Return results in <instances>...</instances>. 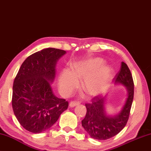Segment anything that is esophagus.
Here are the masks:
<instances>
[{
	"label": "esophagus",
	"instance_id": "1",
	"mask_svg": "<svg viewBox=\"0 0 151 151\" xmlns=\"http://www.w3.org/2000/svg\"><path fill=\"white\" fill-rule=\"evenodd\" d=\"M78 104H79V103H77V102L72 101V102H70V104H69V107H75V106L78 105Z\"/></svg>",
	"mask_w": 151,
	"mask_h": 151
}]
</instances>
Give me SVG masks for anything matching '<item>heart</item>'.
<instances>
[{
	"label": "heart",
	"instance_id": "obj_1",
	"mask_svg": "<svg viewBox=\"0 0 151 151\" xmlns=\"http://www.w3.org/2000/svg\"><path fill=\"white\" fill-rule=\"evenodd\" d=\"M100 58H92L75 63L72 70L65 69L58 79L59 90L62 96H70L78 88V80H81V88L90 97L101 94L107 88L111 80L113 70L103 64Z\"/></svg>",
	"mask_w": 151,
	"mask_h": 151
}]
</instances>
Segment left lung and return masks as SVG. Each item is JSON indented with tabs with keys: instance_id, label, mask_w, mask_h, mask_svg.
<instances>
[{
	"instance_id": "1",
	"label": "left lung",
	"mask_w": 151,
	"mask_h": 151,
	"mask_svg": "<svg viewBox=\"0 0 151 151\" xmlns=\"http://www.w3.org/2000/svg\"><path fill=\"white\" fill-rule=\"evenodd\" d=\"M114 81L115 84L125 87L127 92L126 101L120 111L114 115H110L106 111L107 96H97L92 100V103L86 104L87 113L81 121L82 127L92 138L99 140L111 138L124 129L128 121L134 94V84L130 70L123 61Z\"/></svg>"
}]
</instances>
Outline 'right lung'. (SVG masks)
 Here are the masks:
<instances>
[{
  "mask_svg": "<svg viewBox=\"0 0 151 151\" xmlns=\"http://www.w3.org/2000/svg\"><path fill=\"white\" fill-rule=\"evenodd\" d=\"M66 52L48 48L25 59L13 86L12 107L21 126L33 133L50 129L68 109V103L54 94L51 83L56 65Z\"/></svg>",
  "mask_w": 151,
  "mask_h": 151,
  "instance_id": "obj_1",
  "label": "right lung"
}]
</instances>
